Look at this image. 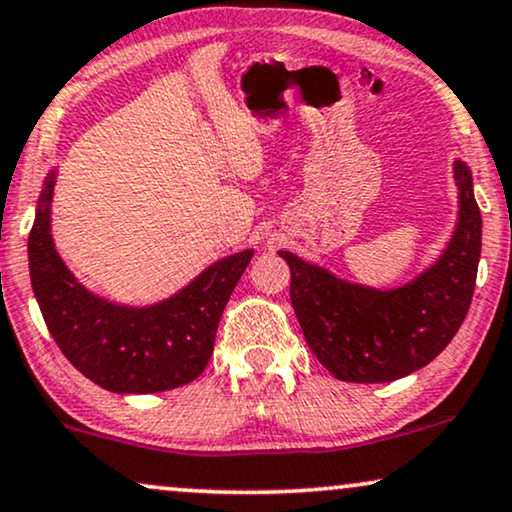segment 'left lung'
Here are the masks:
<instances>
[{"label":"left lung","instance_id":"8db88e82","mask_svg":"<svg viewBox=\"0 0 512 512\" xmlns=\"http://www.w3.org/2000/svg\"><path fill=\"white\" fill-rule=\"evenodd\" d=\"M459 224L445 255L398 290L351 285L281 250L292 271L290 302L309 349L342 381L384 384L431 363L452 342L473 302L482 217L473 177L454 163Z\"/></svg>","mask_w":512,"mask_h":512}]
</instances>
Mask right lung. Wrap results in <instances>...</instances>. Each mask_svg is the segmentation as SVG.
I'll list each match as a JSON object with an SVG mask.
<instances>
[{"label": "right lung", "instance_id": "1", "mask_svg": "<svg viewBox=\"0 0 512 512\" xmlns=\"http://www.w3.org/2000/svg\"><path fill=\"white\" fill-rule=\"evenodd\" d=\"M53 175L39 199L27 252L32 290L63 356L114 393H159L206 370L215 332L252 250L203 271L194 283L149 309H128L91 295L74 281L51 241Z\"/></svg>", "mask_w": 512, "mask_h": 512}]
</instances>
